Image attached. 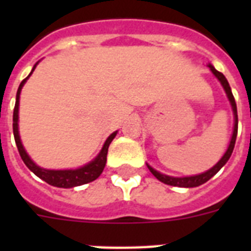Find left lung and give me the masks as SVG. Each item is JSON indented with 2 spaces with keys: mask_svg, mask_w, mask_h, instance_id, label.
<instances>
[{
  "mask_svg": "<svg viewBox=\"0 0 251 251\" xmlns=\"http://www.w3.org/2000/svg\"><path fill=\"white\" fill-rule=\"evenodd\" d=\"M208 68H210V70L212 72V74H214V75L218 78L219 82L222 83L223 88H224V91H226V96H228V99H229L230 105H232V109H233L234 127H233V134H232V138H230V143H229V146H228V150L226 151V153H224L222 159L218 161V164H215L214 167L211 168V169H208V171L204 172V173H201V175L189 176V177H172V176L163 175V173H160V172L155 171L152 167H150V165L147 164L150 172H151V173H152V175L155 176L157 179H159V181L167 183V185H171V186L195 187V186H199V185H202V183L207 182V181H208V179H210L212 176L216 175V173H218V172L220 171V169H222L224 165H226V163L229 160L230 155H232V152H233L234 143H236V138H237V129H238L237 106H236V101H234L233 94H232V90H230V86H229V83H228V80H226V76L223 75L220 72H218V70H216V69H215L212 65H208Z\"/></svg>",
  "mask_w": 251,
  "mask_h": 251,
  "instance_id": "obj_1",
  "label": "left lung"
}]
</instances>
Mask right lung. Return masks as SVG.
<instances>
[{"label":"right lung","mask_w":251,"mask_h":251,"mask_svg":"<svg viewBox=\"0 0 251 251\" xmlns=\"http://www.w3.org/2000/svg\"><path fill=\"white\" fill-rule=\"evenodd\" d=\"M39 62H36V65ZM36 65L33 66L32 72L36 68ZM32 72L29 73V75L32 74ZM29 75L25 79L22 80V83L19 84V88L17 91V101H15V106H14V113H13V131H14V139L17 143L18 151L21 155L22 160L25 161V164L27 165L29 171L33 172L35 175L45 181L49 185L56 187H64V189H69V187L74 186H80L84 183L92 182L95 179L98 178L99 176L101 175V172L104 171V167L106 164V155H108V147H109L110 142L113 141V138L116 137L117 131H114L108 137L105 141L104 146H102L101 151L99 153L98 156L95 157L94 160L90 161L88 164L84 167H80L78 169H65V171H53V169H44V168L37 167L31 157L27 155L25 147L22 145L21 137H19V131H18V112H19V96H21L22 87L25 86V80L28 79Z\"/></svg>","instance_id":"right-lung-1"}]
</instances>
